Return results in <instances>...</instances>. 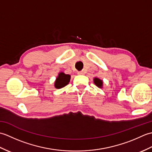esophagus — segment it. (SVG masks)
Here are the masks:
<instances>
[{
    "label": "esophagus",
    "mask_w": 152,
    "mask_h": 152,
    "mask_svg": "<svg viewBox=\"0 0 152 152\" xmlns=\"http://www.w3.org/2000/svg\"><path fill=\"white\" fill-rule=\"evenodd\" d=\"M78 74L82 75V74H84V72H83V71H80V72H78Z\"/></svg>",
    "instance_id": "esophagus-1"
}]
</instances>
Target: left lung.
<instances>
[{"instance_id":"8db88e82","label":"left lung","mask_w":152,"mask_h":152,"mask_svg":"<svg viewBox=\"0 0 152 152\" xmlns=\"http://www.w3.org/2000/svg\"><path fill=\"white\" fill-rule=\"evenodd\" d=\"M93 80H94V83L98 87V88H102L103 83L101 80H100L98 78H95Z\"/></svg>"}]
</instances>
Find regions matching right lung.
<instances>
[{"mask_svg":"<svg viewBox=\"0 0 152 152\" xmlns=\"http://www.w3.org/2000/svg\"><path fill=\"white\" fill-rule=\"evenodd\" d=\"M70 76L69 74H65L64 72H60L55 82V88L57 89L62 88L66 86L69 83Z\"/></svg>","mask_w":152,"mask_h":152,"instance_id":"add662e5","label":"right lung"}]
</instances>
